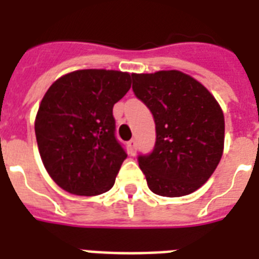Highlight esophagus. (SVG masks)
I'll list each match as a JSON object with an SVG mask.
<instances>
[{
	"label": "esophagus",
	"mask_w": 259,
	"mask_h": 259,
	"mask_svg": "<svg viewBox=\"0 0 259 259\" xmlns=\"http://www.w3.org/2000/svg\"><path fill=\"white\" fill-rule=\"evenodd\" d=\"M127 149H129L130 154H136V149H137V142H136V140H130L127 142Z\"/></svg>",
	"instance_id": "1"
}]
</instances>
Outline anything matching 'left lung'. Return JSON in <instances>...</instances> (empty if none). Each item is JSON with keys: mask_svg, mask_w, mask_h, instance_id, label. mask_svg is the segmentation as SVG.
<instances>
[{"mask_svg": "<svg viewBox=\"0 0 259 259\" xmlns=\"http://www.w3.org/2000/svg\"><path fill=\"white\" fill-rule=\"evenodd\" d=\"M133 91L156 122V145L138 164L152 192L180 197L199 189L225 149V115L212 94L177 70L132 74Z\"/></svg>", "mask_w": 259, "mask_h": 259, "instance_id": "left-lung-1", "label": "left lung"}]
</instances>
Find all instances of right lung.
I'll list each match as a JSON object with an SVG mask.
<instances>
[{
    "label": "right lung",
    "instance_id": "1",
    "mask_svg": "<svg viewBox=\"0 0 259 259\" xmlns=\"http://www.w3.org/2000/svg\"><path fill=\"white\" fill-rule=\"evenodd\" d=\"M130 86L129 72L78 70L47 90L34 133L44 168L60 188L97 196L113 187L126 158L114 136L113 107Z\"/></svg>",
    "mask_w": 259,
    "mask_h": 259
}]
</instances>
